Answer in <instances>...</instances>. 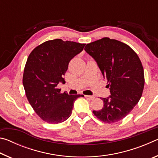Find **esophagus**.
<instances>
[{
    "instance_id": "34e87169",
    "label": "esophagus",
    "mask_w": 158,
    "mask_h": 158,
    "mask_svg": "<svg viewBox=\"0 0 158 158\" xmlns=\"http://www.w3.org/2000/svg\"><path fill=\"white\" fill-rule=\"evenodd\" d=\"M85 98H89L90 100H93V99H94V96H92V95H85Z\"/></svg>"
}]
</instances>
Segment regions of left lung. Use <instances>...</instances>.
<instances>
[{"mask_svg":"<svg viewBox=\"0 0 158 158\" xmlns=\"http://www.w3.org/2000/svg\"><path fill=\"white\" fill-rule=\"evenodd\" d=\"M84 49L97 62L111 93L102 98L104 106L93 114L106 123L121 121L142 95L145 80L139 58L127 44L109 37L87 44Z\"/></svg>","mask_w":158,"mask_h":158,"instance_id":"8db88e82","label":"left lung"}]
</instances>
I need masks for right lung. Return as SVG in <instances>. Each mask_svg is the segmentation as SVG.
I'll list each match as a JSON object with an SVG mask.
<instances>
[{"label": "right lung", "instance_id": "right-lung-1", "mask_svg": "<svg viewBox=\"0 0 158 158\" xmlns=\"http://www.w3.org/2000/svg\"><path fill=\"white\" fill-rule=\"evenodd\" d=\"M85 44L48 40L38 45L29 54L23 74L26 98L32 107L44 121L58 124L71 116L74 102L83 95H68L58 89L65 82L68 64L84 49Z\"/></svg>", "mask_w": 158, "mask_h": 158}]
</instances>
